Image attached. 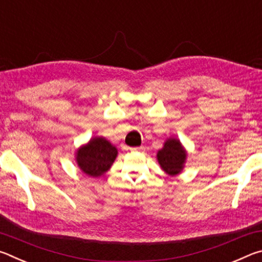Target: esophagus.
<instances>
[{
	"mask_svg": "<svg viewBox=\"0 0 262 262\" xmlns=\"http://www.w3.org/2000/svg\"><path fill=\"white\" fill-rule=\"evenodd\" d=\"M130 150H132V151H139V152H142V151H144V150H145V148L143 147V145H141V147H136V148H130Z\"/></svg>",
	"mask_w": 262,
	"mask_h": 262,
	"instance_id": "34e87169",
	"label": "esophagus"
}]
</instances>
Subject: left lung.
Returning <instances> with one entry per match:
<instances>
[{"label": "left lung", "mask_w": 262, "mask_h": 262, "mask_svg": "<svg viewBox=\"0 0 262 262\" xmlns=\"http://www.w3.org/2000/svg\"><path fill=\"white\" fill-rule=\"evenodd\" d=\"M156 158L159 166L166 174L176 177L184 170L186 159H187V151L179 139L168 137L164 142L163 148L158 150Z\"/></svg>", "instance_id": "obj_1"}]
</instances>
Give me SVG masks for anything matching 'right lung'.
Segmentation results:
<instances>
[{
	"instance_id": "obj_1",
	"label": "right lung",
	"mask_w": 262,
	"mask_h": 262,
	"mask_svg": "<svg viewBox=\"0 0 262 262\" xmlns=\"http://www.w3.org/2000/svg\"><path fill=\"white\" fill-rule=\"evenodd\" d=\"M117 156L115 145L103 136H95L76 150L75 161L84 174L97 178L110 170Z\"/></svg>"
}]
</instances>
